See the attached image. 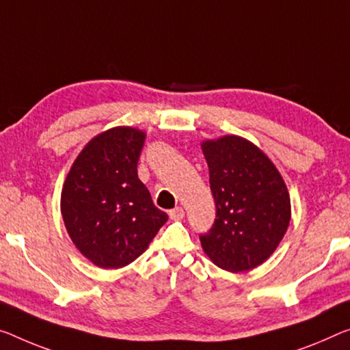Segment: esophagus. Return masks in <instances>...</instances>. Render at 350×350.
<instances>
[{
    "instance_id": "34e87169",
    "label": "esophagus",
    "mask_w": 350,
    "mask_h": 350,
    "mask_svg": "<svg viewBox=\"0 0 350 350\" xmlns=\"http://www.w3.org/2000/svg\"><path fill=\"white\" fill-rule=\"evenodd\" d=\"M169 216L172 220H181L183 217H185V209L183 208H175V209H170L169 211Z\"/></svg>"
}]
</instances>
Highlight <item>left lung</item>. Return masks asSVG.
<instances>
[{"label":"left lung","instance_id":"obj_1","mask_svg":"<svg viewBox=\"0 0 350 350\" xmlns=\"http://www.w3.org/2000/svg\"><path fill=\"white\" fill-rule=\"evenodd\" d=\"M216 220L200 236L203 252L228 272L255 269L271 256L291 220L288 187L275 164L247 139L234 134L206 139Z\"/></svg>","mask_w":350,"mask_h":350}]
</instances>
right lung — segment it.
Returning a JSON list of instances; mask_svg holds the SVG:
<instances>
[{
  "label": "right lung",
  "mask_w": 350,
  "mask_h": 350,
  "mask_svg": "<svg viewBox=\"0 0 350 350\" xmlns=\"http://www.w3.org/2000/svg\"><path fill=\"white\" fill-rule=\"evenodd\" d=\"M145 131L116 126L85 144L61 192L67 233L81 255L101 269H119L148 249L169 216L153 205L137 178Z\"/></svg>",
  "instance_id": "right-lung-1"
}]
</instances>
